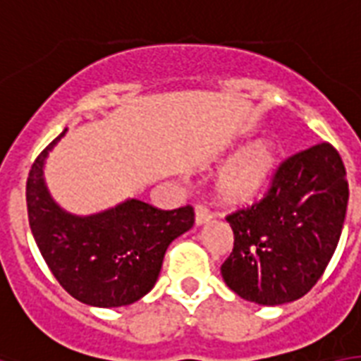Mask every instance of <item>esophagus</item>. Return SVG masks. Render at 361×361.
<instances>
[{
  "mask_svg": "<svg viewBox=\"0 0 361 361\" xmlns=\"http://www.w3.org/2000/svg\"><path fill=\"white\" fill-rule=\"evenodd\" d=\"M212 219V211L209 209L207 205H203V203H197L195 205V222L197 224H205L207 220Z\"/></svg>",
  "mask_w": 361,
  "mask_h": 361,
  "instance_id": "obj_1",
  "label": "esophagus"
}]
</instances>
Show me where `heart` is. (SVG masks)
<instances>
[{
  "label": "heart",
  "instance_id": "1",
  "mask_svg": "<svg viewBox=\"0 0 361 361\" xmlns=\"http://www.w3.org/2000/svg\"><path fill=\"white\" fill-rule=\"evenodd\" d=\"M275 161V152L267 142H254L220 171L219 192L230 201L252 200L269 184Z\"/></svg>",
  "mask_w": 361,
  "mask_h": 361
}]
</instances>
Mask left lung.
<instances>
[{
	"mask_svg": "<svg viewBox=\"0 0 361 361\" xmlns=\"http://www.w3.org/2000/svg\"><path fill=\"white\" fill-rule=\"evenodd\" d=\"M348 183L329 142L288 156L254 203L230 212L233 248L220 271L243 300L282 305L318 282L345 224Z\"/></svg>",
	"mask_w": 361,
	"mask_h": 361,
	"instance_id": "8db88e82",
	"label": "left lung"
}]
</instances>
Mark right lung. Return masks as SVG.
Returning <instances> with one entry per match:
<instances>
[{
	"instance_id": "right-lung-1",
	"label": "right lung",
	"mask_w": 361,
	"mask_h": 361,
	"mask_svg": "<svg viewBox=\"0 0 361 361\" xmlns=\"http://www.w3.org/2000/svg\"><path fill=\"white\" fill-rule=\"evenodd\" d=\"M63 133L35 158L27 175L33 239L56 281L75 300L94 307L130 305L152 290L167 247L194 226V207L161 211L128 200L92 216L61 211L47 192L43 164Z\"/></svg>"
}]
</instances>
